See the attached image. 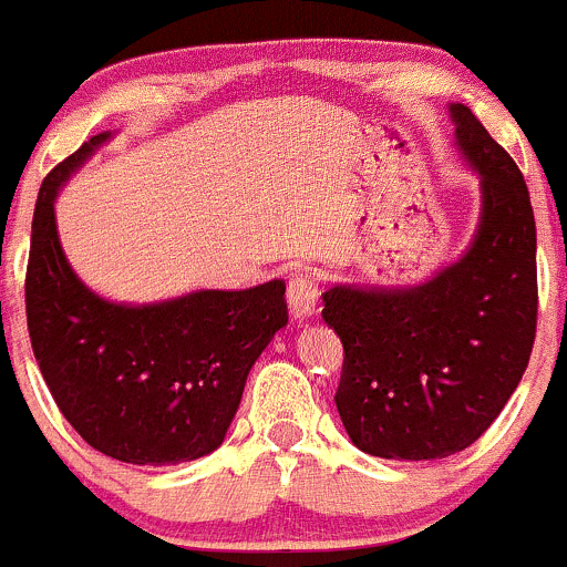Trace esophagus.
I'll return each instance as SVG.
<instances>
[{
  "label": "esophagus",
  "instance_id": "esophagus-1",
  "mask_svg": "<svg viewBox=\"0 0 567 567\" xmlns=\"http://www.w3.org/2000/svg\"><path fill=\"white\" fill-rule=\"evenodd\" d=\"M319 284L317 278L308 276V272H297L291 276L289 289H286V302H289V311L295 319H308L317 313L319 306Z\"/></svg>",
  "mask_w": 567,
  "mask_h": 567
}]
</instances>
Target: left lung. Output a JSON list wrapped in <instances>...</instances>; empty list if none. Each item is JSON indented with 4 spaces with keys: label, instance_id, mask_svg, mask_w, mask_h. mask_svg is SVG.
<instances>
[{
    "label": "left lung",
    "instance_id": "left-lung-1",
    "mask_svg": "<svg viewBox=\"0 0 567 567\" xmlns=\"http://www.w3.org/2000/svg\"><path fill=\"white\" fill-rule=\"evenodd\" d=\"M451 116L483 190L470 250L420 286H330L322 297L324 322L343 343L338 414L349 440L379 458L431 461L470 447L533 354L538 267L527 183L464 103H451Z\"/></svg>",
    "mask_w": 567,
    "mask_h": 567
}]
</instances>
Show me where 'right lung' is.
Here are the masks:
<instances>
[{
  "mask_svg": "<svg viewBox=\"0 0 567 567\" xmlns=\"http://www.w3.org/2000/svg\"><path fill=\"white\" fill-rule=\"evenodd\" d=\"M109 136L81 144L38 194L23 289L32 352L86 445L125 464L194 461L224 442L250 365L289 322L286 284L202 289L153 306L86 289L60 245L54 198Z\"/></svg>",
  "mask_w": 567,
  "mask_h": 567,
  "instance_id": "right-lung-1",
  "label": "right lung"
}]
</instances>
